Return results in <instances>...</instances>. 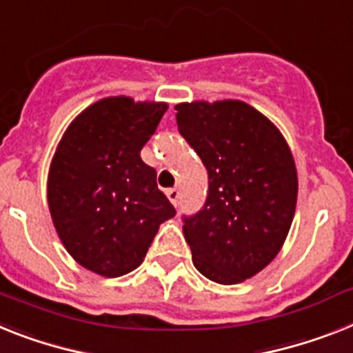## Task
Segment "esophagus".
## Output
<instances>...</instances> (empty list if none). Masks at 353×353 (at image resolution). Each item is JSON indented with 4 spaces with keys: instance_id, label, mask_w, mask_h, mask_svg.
Instances as JSON below:
<instances>
[{
    "instance_id": "esophagus-1",
    "label": "esophagus",
    "mask_w": 353,
    "mask_h": 353,
    "mask_svg": "<svg viewBox=\"0 0 353 353\" xmlns=\"http://www.w3.org/2000/svg\"><path fill=\"white\" fill-rule=\"evenodd\" d=\"M165 194H167L168 201H170V203L174 204V206H176L177 199H179V190H177V188H168V190L165 192Z\"/></svg>"
}]
</instances>
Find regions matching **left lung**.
<instances>
[{
    "mask_svg": "<svg viewBox=\"0 0 353 353\" xmlns=\"http://www.w3.org/2000/svg\"><path fill=\"white\" fill-rule=\"evenodd\" d=\"M179 132L208 170L203 210L183 233L195 269L222 285L245 282L280 253L298 199V172L285 138L242 100L176 105Z\"/></svg>",
    "mask_w": 353,
    "mask_h": 353,
    "instance_id": "obj_1",
    "label": "left lung"
}]
</instances>
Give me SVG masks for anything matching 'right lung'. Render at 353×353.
Wrapping results in <instances>:
<instances>
[{
	"label": "right lung",
	"mask_w": 353,
	"mask_h": 353,
	"mask_svg": "<svg viewBox=\"0 0 353 353\" xmlns=\"http://www.w3.org/2000/svg\"><path fill=\"white\" fill-rule=\"evenodd\" d=\"M167 102L108 97L77 114L48 170V208L68 253L82 268L117 278L134 271L159 224L176 215L141 149Z\"/></svg>",
	"instance_id": "obj_1"
}]
</instances>
